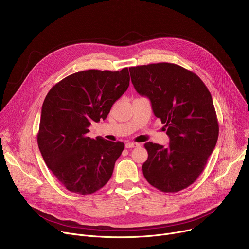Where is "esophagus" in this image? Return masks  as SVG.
<instances>
[{
    "mask_svg": "<svg viewBox=\"0 0 249 249\" xmlns=\"http://www.w3.org/2000/svg\"><path fill=\"white\" fill-rule=\"evenodd\" d=\"M140 144H138V143H133V142H129V143H126L125 144V147L126 148H134V147H138Z\"/></svg>",
    "mask_w": 249,
    "mask_h": 249,
    "instance_id": "34e87169",
    "label": "esophagus"
}]
</instances>
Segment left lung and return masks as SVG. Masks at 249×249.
I'll return each mask as SVG.
<instances>
[{"label":"left lung","mask_w":249,"mask_h":249,"mask_svg":"<svg viewBox=\"0 0 249 249\" xmlns=\"http://www.w3.org/2000/svg\"><path fill=\"white\" fill-rule=\"evenodd\" d=\"M129 71L132 84L151 101L170 138L168 147L145 143L144 177L163 192L184 189L202 173L218 139L211 94L199 77L176 64L142 65Z\"/></svg>","instance_id":"8db88e82"}]
</instances>
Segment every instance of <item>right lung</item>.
<instances>
[{
  "label": "right lung",
  "instance_id": "obj_1",
  "mask_svg": "<svg viewBox=\"0 0 249 249\" xmlns=\"http://www.w3.org/2000/svg\"><path fill=\"white\" fill-rule=\"evenodd\" d=\"M129 71L86 70L64 78L47 94L37 135L43 159L60 183L86 195L112 176L124 143L88 137L91 123L106 119L129 86Z\"/></svg>",
  "mask_w": 249,
  "mask_h": 249
}]
</instances>
